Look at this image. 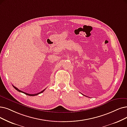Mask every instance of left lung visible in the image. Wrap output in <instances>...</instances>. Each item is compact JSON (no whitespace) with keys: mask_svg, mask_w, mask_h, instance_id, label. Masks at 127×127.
<instances>
[{"mask_svg":"<svg viewBox=\"0 0 127 127\" xmlns=\"http://www.w3.org/2000/svg\"><path fill=\"white\" fill-rule=\"evenodd\" d=\"M82 95H83V94H82Z\"/></svg>","mask_w":127,"mask_h":127,"instance_id":"8db88e82","label":"left lung"}]
</instances>
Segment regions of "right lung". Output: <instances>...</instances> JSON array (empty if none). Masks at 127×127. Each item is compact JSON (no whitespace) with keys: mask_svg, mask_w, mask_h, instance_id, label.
I'll return each instance as SVG.
<instances>
[{"mask_svg":"<svg viewBox=\"0 0 127 127\" xmlns=\"http://www.w3.org/2000/svg\"><path fill=\"white\" fill-rule=\"evenodd\" d=\"M13 87L16 89V90H17L18 92H21V93H24V94H26V95H29V96H35V95H38V94H40V93H42V92H43L45 90V89H44V90H43L42 91H41V92H39V93H36V94H28V93H25V92H23V91H21V90H19L18 88H17L16 87H15L14 86H13Z\"/></svg>","mask_w":127,"mask_h":127,"instance_id":"right-lung-1","label":"right lung"}]
</instances>
